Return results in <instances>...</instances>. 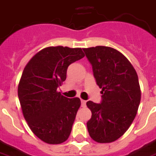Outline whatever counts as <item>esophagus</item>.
Wrapping results in <instances>:
<instances>
[{"instance_id":"34e87169","label":"esophagus","mask_w":156,"mask_h":156,"mask_svg":"<svg viewBox=\"0 0 156 156\" xmlns=\"http://www.w3.org/2000/svg\"><path fill=\"white\" fill-rule=\"evenodd\" d=\"M85 105H86V101L81 100V106L82 107H85Z\"/></svg>"}]
</instances>
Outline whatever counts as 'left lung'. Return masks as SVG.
Instances as JSON below:
<instances>
[{"label":"left lung","instance_id":"obj_1","mask_svg":"<svg viewBox=\"0 0 156 156\" xmlns=\"http://www.w3.org/2000/svg\"><path fill=\"white\" fill-rule=\"evenodd\" d=\"M92 66L101 101H87L91 119L89 134L101 144L117 140L128 130L140 104L141 90L136 70L120 52L105 46L83 48Z\"/></svg>","mask_w":156,"mask_h":156}]
</instances>
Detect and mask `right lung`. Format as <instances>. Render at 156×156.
I'll return each instance as SVG.
<instances>
[{
  "label": "right lung",
  "instance_id": "obj_1",
  "mask_svg": "<svg viewBox=\"0 0 156 156\" xmlns=\"http://www.w3.org/2000/svg\"><path fill=\"white\" fill-rule=\"evenodd\" d=\"M84 56L82 48L48 47L30 59L20 78L18 96L26 122L34 134L49 144L66 140L81 105L78 97L57 91L70 65Z\"/></svg>",
  "mask_w": 156,
  "mask_h": 156
}]
</instances>
